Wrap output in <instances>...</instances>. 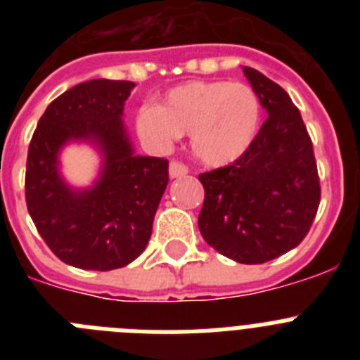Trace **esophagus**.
<instances>
[{
    "mask_svg": "<svg viewBox=\"0 0 360 360\" xmlns=\"http://www.w3.org/2000/svg\"><path fill=\"white\" fill-rule=\"evenodd\" d=\"M187 167L186 165L182 164V162H176V160H173L169 164V176L171 178H184L187 174Z\"/></svg>",
    "mask_w": 360,
    "mask_h": 360,
    "instance_id": "1",
    "label": "esophagus"
}]
</instances>
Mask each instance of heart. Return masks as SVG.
<instances>
[{
	"label": "heart",
	"mask_w": 360,
	"mask_h": 360,
	"mask_svg": "<svg viewBox=\"0 0 360 360\" xmlns=\"http://www.w3.org/2000/svg\"><path fill=\"white\" fill-rule=\"evenodd\" d=\"M262 101L249 84L189 81L167 90L160 106L136 110V129L153 144H169L191 135L193 155L202 164L224 167L252 148L262 128Z\"/></svg>",
	"instance_id": "b5f03b06"
}]
</instances>
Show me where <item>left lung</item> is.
I'll return each mask as SVG.
<instances>
[{"label":"left lung","mask_w":360,"mask_h":360,"mask_svg":"<svg viewBox=\"0 0 360 360\" xmlns=\"http://www.w3.org/2000/svg\"><path fill=\"white\" fill-rule=\"evenodd\" d=\"M269 117L252 148L227 167L200 174L203 240L219 254L257 265L295 249L316 218L321 187L316 157L290 95L243 66Z\"/></svg>","instance_id":"obj_1"}]
</instances>
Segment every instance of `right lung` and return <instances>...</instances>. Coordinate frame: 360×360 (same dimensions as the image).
Masks as SVG:
<instances>
[{
	"instance_id": "1",
	"label": "right lung",
	"mask_w": 360,
	"mask_h": 360,
	"mask_svg": "<svg viewBox=\"0 0 360 360\" xmlns=\"http://www.w3.org/2000/svg\"><path fill=\"white\" fill-rule=\"evenodd\" d=\"M131 81L94 79L52 101L28 146L25 196L37 232L66 265L84 270L126 266L144 252L169 174L167 160L142 157L124 126ZM84 141L101 155L90 188L60 173L65 145Z\"/></svg>"
}]
</instances>
